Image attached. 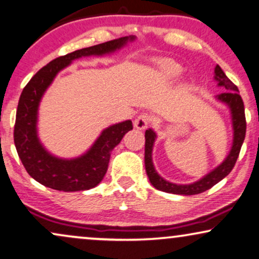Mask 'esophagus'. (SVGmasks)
<instances>
[{"label":"esophagus","instance_id":"34e87169","mask_svg":"<svg viewBox=\"0 0 259 259\" xmlns=\"http://www.w3.org/2000/svg\"><path fill=\"white\" fill-rule=\"evenodd\" d=\"M149 120L150 118L147 113L140 114L135 119V122H134V127H136L137 130H145L149 125Z\"/></svg>","mask_w":259,"mask_h":259}]
</instances>
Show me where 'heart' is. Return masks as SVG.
<instances>
[{
	"label": "heart",
	"instance_id": "b5f03b06",
	"mask_svg": "<svg viewBox=\"0 0 259 259\" xmlns=\"http://www.w3.org/2000/svg\"><path fill=\"white\" fill-rule=\"evenodd\" d=\"M182 73V67L169 58H160L154 62V75L162 82H171Z\"/></svg>",
	"mask_w": 259,
	"mask_h": 259
}]
</instances>
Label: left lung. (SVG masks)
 Listing matches in <instances>:
<instances>
[{
    "label": "left lung",
    "mask_w": 259,
    "mask_h": 259,
    "mask_svg": "<svg viewBox=\"0 0 259 259\" xmlns=\"http://www.w3.org/2000/svg\"><path fill=\"white\" fill-rule=\"evenodd\" d=\"M214 80L218 82L219 87L225 88L224 93L219 94L215 97L219 103L224 104L228 107L231 113L232 129H233V141H232V147L230 153L227 154L226 159L220 165L217 166L214 169L203 176L201 179L190 184H176V183L168 182L163 179L161 176L156 172L153 163V148L154 143L156 140V133L153 129L146 130L145 134V166L146 172L148 176L150 184L154 188L160 190V191L168 192V194L176 195H197L204 192L212 188L215 184L222 181L225 177L230 175L233 169L235 162L240 153V148L243 146L245 140V134H246V119H245V109L244 103L241 97L239 96L238 87L232 82V81L226 76L224 70L221 69L220 65L217 64L214 69Z\"/></svg>",
    "instance_id": "1"
}]
</instances>
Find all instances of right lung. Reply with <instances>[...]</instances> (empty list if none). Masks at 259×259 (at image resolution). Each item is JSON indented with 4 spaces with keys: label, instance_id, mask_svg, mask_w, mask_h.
I'll return each mask as SVG.
<instances>
[{
    "label": "right lung",
    "instance_id": "1",
    "mask_svg": "<svg viewBox=\"0 0 259 259\" xmlns=\"http://www.w3.org/2000/svg\"><path fill=\"white\" fill-rule=\"evenodd\" d=\"M136 37L129 35L76 50L51 61L29 80L19 99L14 126V143L26 171L34 181L58 191H84L103 181L112 149L133 129L132 120L112 124L104 129L82 155L63 159L51 154L38 136V110L42 96L57 74L73 61L88 56H105L126 47Z\"/></svg>",
    "mask_w": 259,
    "mask_h": 259
}]
</instances>
